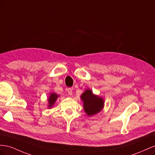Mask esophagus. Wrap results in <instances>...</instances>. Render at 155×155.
Wrapping results in <instances>:
<instances>
[{
	"label": "esophagus",
	"instance_id": "34e87169",
	"mask_svg": "<svg viewBox=\"0 0 155 155\" xmlns=\"http://www.w3.org/2000/svg\"><path fill=\"white\" fill-rule=\"evenodd\" d=\"M67 92H68V94L70 95V96H71V95H72V94H73V89L72 88H67Z\"/></svg>",
	"mask_w": 155,
	"mask_h": 155
}]
</instances>
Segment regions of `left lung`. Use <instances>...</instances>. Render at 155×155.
I'll list each match as a JSON object with an SVG mask.
<instances>
[{"mask_svg": "<svg viewBox=\"0 0 155 155\" xmlns=\"http://www.w3.org/2000/svg\"><path fill=\"white\" fill-rule=\"evenodd\" d=\"M81 98L83 102V108L88 117L100 113L104 107V100L103 97L94 94L90 89H86L82 94Z\"/></svg>", "mask_w": 155, "mask_h": 155, "instance_id": "1", "label": "left lung"}]
</instances>
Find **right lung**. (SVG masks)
Masks as SVG:
<instances>
[{
    "mask_svg": "<svg viewBox=\"0 0 155 155\" xmlns=\"http://www.w3.org/2000/svg\"><path fill=\"white\" fill-rule=\"evenodd\" d=\"M59 97V95H58L55 93H50V96L48 98V109L52 108V107L54 105L55 101L58 100V98Z\"/></svg>",
    "mask_w": 155,
    "mask_h": 155,
    "instance_id": "1",
    "label": "right lung"
}]
</instances>
